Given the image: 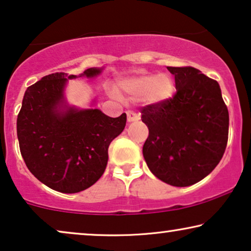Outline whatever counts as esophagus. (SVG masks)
I'll list each match as a JSON object with an SVG mask.
<instances>
[{
	"instance_id": "34e87169",
	"label": "esophagus",
	"mask_w": 251,
	"mask_h": 251,
	"mask_svg": "<svg viewBox=\"0 0 251 251\" xmlns=\"http://www.w3.org/2000/svg\"><path fill=\"white\" fill-rule=\"evenodd\" d=\"M126 118H128V122H135V121H138V120H139V116L132 111L126 112Z\"/></svg>"
}]
</instances>
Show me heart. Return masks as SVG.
Listing matches in <instances>:
<instances>
[{"label": "heart", "mask_w": 251, "mask_h": 251, "mask_svg": "<svg viewBox=\"0 0 251 251\" xmlns=\"http://www.w3.org/2000/svg\"><path fill=\"white\" fill-rule=\"evenodd\" d=\"M120 88L132 97L145 98L151 104H156L173 97L175 83L167 74L143 75L121 81Z\"/></svg>", "instance_id": "heart-1"}]
</instances>
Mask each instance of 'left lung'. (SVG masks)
I'll list each match as a JSON object with an SVG mask.
<instances>
[{
	"label": "left lung",
	"instance_id": "1",
	"mask_svg": "<svg viewBox=\"0 0 251 251\" xmlns=\"http://www.w3.org/2000/svg\"><path fill=\"white\" fill-rule=\"evenodd\" d=\"M167 68L175 75L177 91L142 108L149 128L143 155L154 176L185 187L203 179L222 160L228 111L217 81L191 66Z\"/></svg>",
	"mask_w": 251,
	"mask_h": 251
}]
</instances>
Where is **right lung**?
<instances>
[{"mask_svg": "<svg viewBox=\"0 0 251 251\" xmlns=\"http://www.w3.org/2000/svg\"><path fill=\"white\" fill-rule=\"evenodd\" d=\"M101 68L80 76L53 73L27 88L17 118L20 153L27 168L48 187L77 193L104 174L108 146L123 131L126 114L109 118L99 109H77L66 104L67 80L94 77Z\"/></svg>", "mask_w": 251, "mask_h": 251, "instance_id": "add662e5", "label": "right lung"}]
</instances>
